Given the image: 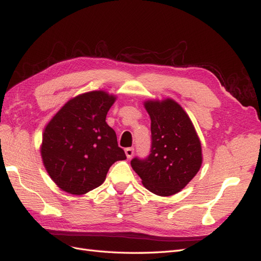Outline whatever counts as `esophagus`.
Segmentation results:
<instances>
[{
	"label": "esophagus",
	"mask_w": 261,
	"mask_h": 261,
	"mask_svg": "<svg viewBox=\"0 0 261 261\" xmlns=\"http://www.w3.org/2000/svg\"><path fill=\"white\" fill-rule=\"evenodd\" d=\"M124 152H125L126 158L131 159L132 156H133V154H135V149H133V148H126V149L124 150Z\"/></svg>",
	"instance_id": "1"
}]
</instances>
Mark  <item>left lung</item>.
<instances>
[{
    "label": "left lung",
    "mask_w": 261,
    "mask_h": 261,
    "mask_svg": "<svg viewBox=\"0 0 261 261\" xmlns=\"http://www.w3.org/2000/svg\"><path fill=\"white\" fill-rule=\"evenodd\" d=\"M151 119V150L131 167L154 195L172 196L190 182L202 163L201 143L190 118L172 99L144 102Z\"/></svg>",
    "instance_id": "1"
}]
</instances>
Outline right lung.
Listing matches in <instances>:
<instances>
[{"label": "right lung", "instance_id": "obj_1", "mask_svg": "<svg viewBox=\"0 0 261 261\" xmlns=\"http://www.w3.org/2000/svg\"><path fill=\"white\" fill-rule=\"evenodd\" d=\"M116 96L91 91L71 99L45 126L41 145L43 165L57 186L84 195L105 182L116 161L126 159L117 135L106 122Z\"/></svg>", "mask_w": 261, "mask_h": 261}]
</instances>
